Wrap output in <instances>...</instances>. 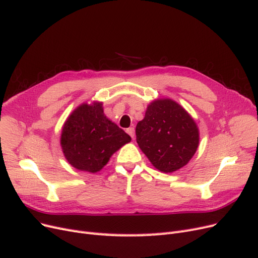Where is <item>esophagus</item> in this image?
I'll list each match as a JSON object with an SVG mask.
<instances>
[{"label":"esophagus","mask_w":258,"mask_h":258,"mask_svg":"<svg viewBox=\"0 0 258 258\" xmlns=\"http://www.w3.org/2000/svg\"><path fill=\"white\" fill-rule=\"evenodd\" d=\"M126 132H127V134H128L132 139H135V128H134V127L128 128V129L126 130Z\"/></svg>","instance_id":"34e87169"}]
</instances>
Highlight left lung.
Here are the masks:
<instances>
[{"mask_svg": "<svg viewBox=\"0 0 258 258\" xmlns=\"http://www.w3.org/2000/svg\"><path fill=\"white\" fill-rule=\"evenodd\" d=\"M136 135L137 143L153 166L166 173L184 167L199 144L196 122L169 99L148 105L144 119L137 124Z\"/></svg>", "mask_w": 258, "mask_h": 258, "instance_id": "1", "label": "left lung"}]
</instances>
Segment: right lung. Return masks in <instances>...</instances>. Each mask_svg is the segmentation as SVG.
Wrapping results in <instances>:
<instances>
[{"label":"right lung","instance_id":"add662e5","mask_svg":"<svg viewBox=\"0 0 258 258\" xmlns=\"http://www.w3.org/2000/svg\"><path fill=\"white\" fill-rule=\"evenodd\" d=\"M101 103L82 104L67 119L61 135L68 161L81 171L95 173L111 156L131 141L121 128L106 118Z\"/></svg>","mask_w":258,"mask_h":258}]
</instances>
